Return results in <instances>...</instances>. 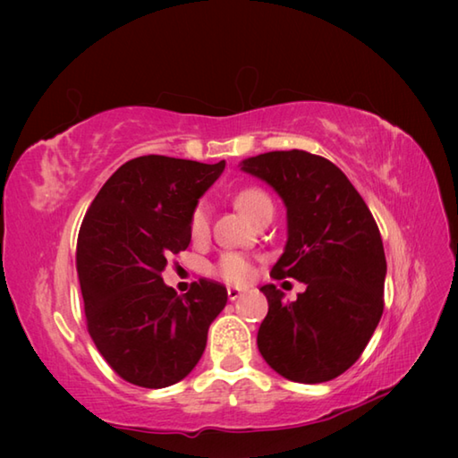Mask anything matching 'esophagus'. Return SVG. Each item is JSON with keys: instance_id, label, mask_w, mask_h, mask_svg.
Instances as JSON below:
<instances>
[{"instance_id": "1", "label": "esophagus", "mask_w": 458, "mask_h": 458, "mask_svg": "<svg viewBox=\"0 0 458 458\" xmlns=\"http://www.w3.org/2000/svg\"><path fill=\"white\" fill-rule=\"evenodd\" d=\"M226 291H228V299H230V301H236L242 293H244V289H240V287H232V285H230Z\"/></svg>"}]
</instances>
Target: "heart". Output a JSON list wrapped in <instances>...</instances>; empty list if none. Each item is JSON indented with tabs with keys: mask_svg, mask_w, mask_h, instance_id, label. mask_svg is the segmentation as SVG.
<instances>
[{
	"mask_svg": "<svg viewBox=\"0 0 458 458\" xmlns=\"http://www.w3.org/2000/svg\"><path fill=\"white\" fill-rule=\"evenodd\" d=\"M236 204L251 222L259 216L261 210L274 208L271 207V200L267 194L261 192L259 189H244L242 192H238ZM208 226H210V210L207 204H199V207L191 214V236L194 240H202L208 234ZM216 274L222 279L230 281V284H242V281H246L251 276V264L248 261V258L242 254H226L220 258L216 266Z\"/></svg>",
	"mask_w": 458,
	"mask_h": 458,
	"instance_id": "obj_1",
	"label": "heart"
}]
</instances>
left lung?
Returning <instances> with one entry per match:
<instances>
[{
    "instance_id": "left-lung-1",
    "label": "left lung",
    "mask_w": 458,
    "mask_h": 458,
    "mask_svg": "<svg viewBox=\"0 0 458 458\" xmlns=\"http://www.w3.org/2000/svg\"><path fill=\"white\" fill-rule=\"evenodd\" d=\"M240 169L285 204L287 242L271 277L307 285L297 301L271 284L259 289L269 303L259 354L291 382H328L356 362L384 313L387 266L376 220L346 174L318 155L269 151Z\"/></svg>"
}]
</instances>
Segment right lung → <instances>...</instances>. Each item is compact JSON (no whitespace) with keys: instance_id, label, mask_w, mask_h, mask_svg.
Segmentation results:
<instances>
[{"instance_id":"1","label":"right lung","mask_w":458,"mask_h":458,"mask_svg":"<svg viewBox=\"0 0 458 458\" xmlns=\"http://www.w3.org/2000/svg\"><path fill=\"white\" fill-rule=\"evenodd\" d=\"M224 167L145 155L123 163L86 212L76 269L89 333L125 382L157 390L187 377L226 307L216 281L177 295L161 277L167 258L189 248L191 214Z\"/></svg>"}]
</instances>
